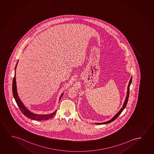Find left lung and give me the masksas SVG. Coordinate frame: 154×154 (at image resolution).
<instances>
[{"mask_svg": "<svg viewBox=\"0 0 154 154\" xmlns=\"http://www.w3.org/2000/svg\"><path fill=\"white\" fill-rule=\"evenodd\" d=\"M132 77H131L130 78V80L129 81L128 84L127 94H126V97L125 99V101H124V103H123V106L122 107V108L120 109V110L118 112V113H117V114H116V115H115V116H114V117H113L110 119V120H109V121H107V122H103V123H95V124H108V123H111V122L114 121L115 119H117V118L118 117V116L121 114V112L123 111V110L125 108L126 106V104H127V103H128V97H129V91H129V90H130V86L131 84L132 83Z\"/></svg>", "mask_w": 154, "mask_h": 154, "instance_id": "1", "label": "left lung"}]
</instances>
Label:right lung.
Segmentation results:
<instances>
[{"label": "right lung", "mask_w": 154, "mask_h": 154, "mask_svg": "<svg viewBox=\"0 0 154 154\" xmlns=\"http://www.w3.org/2000/svg\"><path fill=\"white\" fill-rule=\"evenodd\" d=\"M18 63V61L17 62L16 66L15 68V75L14 77L13 78V84H12V91H13V97H14L15 100L17 102V106H19V108L21 110L22 112L24 114V115L26 116V117H28V119H31L32 120L35 121H46L48 120L49 119L52 118L55 114H56L57 110L55 111H54L53 112H52L51 114H46V115H39V114H35L33 113L32 112L30 111L26 106L24 105L23 103H22L21 100L19 98L17 91V82H16V74H15V70L17 68V64ZM63 95V93H62L59 99V102L60 100L61 99L62 95Z\"/></svg>", "instance_id": "right-lung-1"}]
</instances>
